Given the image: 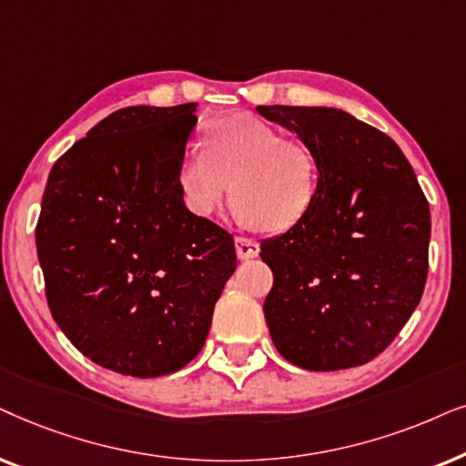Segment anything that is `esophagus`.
<instances>
[{
    "instance_id": "34e87169",
    "label": "esophagus",
    "mask_w": 466,
    "mask_h": 466,
    "mask_svg": "<svg viewBox=\"0 0 466 466\" xmlns=\"http://www.w3.org/2000/svg\"><path fill=\"white\" fill-rule=\"evenodd\" d=\"M234 247H237V256L240 259L258 258V253H259V243H258V240H253V238L237 237V238H234Z\"/></svg>"
}]
</instances>
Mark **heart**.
<instances>
[{
  "label": "heart",
  "mask_w": 466,
  "mask_h": 466,
  "mask_svg": "<svg viewBox=\"0 0 466 466\" xmlns=\"http://www.w3.org/2000/svg\"><path fill=\"white\" fill-rule=\"evenodd\" d=\"M177 181L196 217L215 215L232 185L243 226L283 232L311 207L318 166L311 148L281 129L253 115H232L210 123L202 147L185 153Z\"/></svg>",
  "instance_id": "heart-1"
}]
</instances>
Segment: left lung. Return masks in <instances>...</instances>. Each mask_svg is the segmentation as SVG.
Listing matches in <instances>:
<instances>
[{
	"instance_id": "8db88e82",
	"label": "left lung",
	"mask_w": 466,
	"mask_h": 466,
	"mask_svg": "<svg viewBox=\"0 0 466 466\" xmlns=\"http://www.w3.org/2000/svg\"><path fill=\"white\" fill-rule=\"evenodd\" d=\"M311 148L318 189L307 215L264 240L272 343L307 370L367 364L424 294L431 208L396 142L345 110L258 106Z\"/></svg>"
}]
</instances>
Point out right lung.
<instances>
[{
    "instance_id": "add662e5",
    "label": "right lung",
    "mask_w": 466,
    "mask_h": 466,
    "mask_svg": "<svg viewBox=\"0 0 466 466\" xmlns=\"http://www.w3.org/2000/svg\"><path fill=\"white\" fill-rule=\"evenodd\" d=\"M196 104L116 110L55 161L35 247L53 319L99 367L175 373L202 350L234 238L183 204Z\"/></svg>"
}]
</instances>
